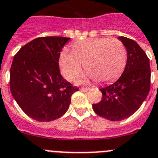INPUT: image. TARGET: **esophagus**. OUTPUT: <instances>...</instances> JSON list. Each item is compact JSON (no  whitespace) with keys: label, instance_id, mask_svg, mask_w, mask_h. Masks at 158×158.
I'll return each instance as SVG.
<instances>
[{"label":"esophagus","instance_id":"1","mask_svg":"<svg viewBox=\"0 0 158 158\" xmlns=\"http://www.w3.org/2000/svg\"><path fill=\"white\" fill-rule=\"evenodd\" d=\"M81 90V91H83V92H87L89 91V89H90V88L89 87H80V89H79Z\"/></svg>","mask_w":158,"mask_h":158}]
</instances>
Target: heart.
Masks as SVG:
<instances>
[{
	"instance_id": "heart-1",
	"label": "heart",
	"mask_w": 158,
	"mask_h": 158,
	"mask_svg": "<svg viewBox=\"0 0 158 158\" xmlns=\"http://www.w3.org/2000/svg\"><path fill=\"white\" fill-rule=\"evenodd\" d=\"M72 52L64 50L60 54L59 64L67 80L76 79L82 70V63L87 74L80 81L94 79L97 82H111L120 76L124 67L127 52L116 38H94L72 44Z\"/></svg>"
}]
</instances>
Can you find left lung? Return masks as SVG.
<instances>
[{
	"label": "left lung",
	"mask_w": 158,
	"mask_h": 158,
	"mask_svg": "<svg viewBox=\"0 0 158 158\" xmlns=\"http://www.w3.org/2000/svg\"><path fill=\"white\" fill-rule=\"evenodd\" d=\"M127 49L126 67L117 81L101 88L102 99L93 104L96 114L112 121L124 120L140 108L150 89V60L135 41L119 37Z\"/></svg>",
	"instance_id": "8db88e82"
}]
</instances>
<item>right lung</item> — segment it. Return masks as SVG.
<instances>
[{"label": "right lung", "mask_w": 158, "mask_h": 158, "mask_svg": "<svg viewBox=\"0 0 158 158\" xmlns=\"http://www.w3.org/2000/svg\"><path fill=\"white\" fill-rule=\"evenodd\" d=\"M69 39L56 36L35 38L13 58L10 89L21 109L37 121H52L63 116L72 95L79 90L60 72V54Z\"/></svg>", "instance_id": "right-lung-1"}]
</instances>
